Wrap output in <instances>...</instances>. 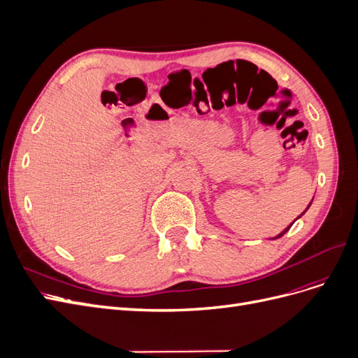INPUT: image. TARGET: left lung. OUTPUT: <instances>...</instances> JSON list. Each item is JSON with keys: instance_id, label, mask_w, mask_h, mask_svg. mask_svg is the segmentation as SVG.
<instances>
[{"instance_id": "left-lung-1", "label": "left lung", "mask_w": 358, "mask_h": 358, "mask_svg": "<svg viewBox=\"0 0 358 358\" xmlns=\"http://www.w3.org/2000/svg\"><path fill=\"white\" fill-rule=\"evenodd\" d=\"M310 204H312V201H310V203H309V206H308V208H306V210H308V209H309V208H310ZM306 210H305V212H306ZM305 212H303V213H305ZM303 213H301V215H300V216H303ZM300 216H299V218H300ZM299 218H296V220H299ZM296 220H294V221H296ZM292 224H294V222H292ZM292 224H291V225H292ZM291 225H288V227H287V229H285V230H284V231H282V233H279V234H278V236H276V237H273V239H279V237H282V236H284V234H285V233H287V231H288V230H289V229H291Z\"/></svg>"}]
</instances>
